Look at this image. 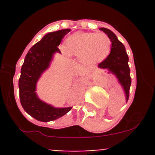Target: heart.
Listing matches in <instances>:
<instances>
[{"label":"heart","instance_id":"b5f03b06","mask_svg":"<svg viewBox=\"0 0 155 155\" xmlns=\"http://www.w3.org/2000/svg\"><path fill=\"white\" fill-rule=\"evenodd\" d=\"M110 39L105 34L76 33L67 39L64 51L80 57L84 63L102 61L110 53Z\"/></svg>","mask_w":155,"mask_h":155}]
</instances>
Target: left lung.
<instances>
[{
  "instance_id": "obj_1",
  "label": "left lung",
  "mask_w": 155,
  "mask_h": 155,
  "mask_svg": "<svg viewBox=\"0 0 155 155\" xmlns=\"http://www.w3.org/2000/svg\"><path fill=\"white\" fill-rule=\"evenodd\" d=\"M101 31L107 34L112 42V48L109 55L105 60L98 64V67L103 69H107L108 73H113L118 78V82L124 89L126 100L129 99L130 87L131 85L130 70L128 65V55L125 51L124 46L117 39L116 36L110 30L101 28Z\"/></svg>"
}]
</instances>
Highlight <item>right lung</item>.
<instances>
[{"instance_id":"obj_1","label":"right lung","mask_w":155,"mask_h":155,"mask_svg":"<svg viewBox=\"0 0 155 155\" xmlns=\"http://www.w3.org/2000/svg\"><path fill=\"white\" fill-rule=\"evenodd\" d=\"M70 29L48 33L34 44L26 54L18 80L20 102L31 116L40 121H53L67 114L72 107L54 108L40 101L35 93L36 84L48 68L54 52H61L58 46Z\"/></svg>"}]
</instances>
